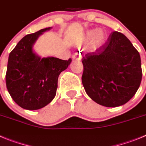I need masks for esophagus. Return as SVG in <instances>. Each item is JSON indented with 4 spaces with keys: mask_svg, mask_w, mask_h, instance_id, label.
<instances>
[{
    "mask_svg": "<svg viewBox=\"0 0 146 146\" xmlns=\"http://www.w3.org/2000/svg\"><path fill=\"white\" fill-rule=\"evenodd\" d=\"M82 57L80 53H76L73 56V60H77V61H79V60H81Z\"/></svg>",
    "mask_w": 146,
    "mask_h": 146,
    "instance_id": "esophagus-1",
    "label": "esophagus"
}]
</instances>
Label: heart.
<instances>
[{"label":"heart","instance_id":"obj_1","mask_svg":"<svg viewBox=\"0 0 146 146\" xmlns=\"http://www.w3.org/2000/svg\"><path fill=\"white\" fill-rule=\"evenodd\" d=\"M108 38V33L102 29L99 30H91L86 32L84 40L89 41L92 40V45L93 47H98L104 44Z\"/></svg>","mask_w":146,"mask_h":146}]
</instances>
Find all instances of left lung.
<instances>
[{
    "mask_svg": "<svg viewBox=\"0 0 146 146\" xmlns=\"http://www.w3.org/2000/svg\"><path fill=\"white\" fill-rule=\"evenodd\" d=\"M82 84L92 100L118 107L137 92L142 80L139 52L124 34L114 31L104 45L85 54Z\"/></svg>",
    "mask_w": 146,
    "mask_h": 146,
    "instance_id": "8db88e82",
    "label": "left lung"
}]
</instances>
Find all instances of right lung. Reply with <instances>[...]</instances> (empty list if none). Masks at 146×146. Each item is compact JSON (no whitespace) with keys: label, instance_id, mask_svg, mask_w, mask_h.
<instances>
[{"label":"right lung","instance_id":"1","mask_svg":"<svg viewBox=\"0 0 146 146\" xmlns=\"http://www.w3.org/2000/svg\"><path fill=\"white\" fill-rule=\"evenodd\" d=\"M51 28L25 35L9 54L6 87L14 102L26 110H38L52 102L57 92L59 76L72 61L54 57L41 58L34 52L35 41Z\"/></svg>","mask_w":146,"mask_h":146}]
</instances>
